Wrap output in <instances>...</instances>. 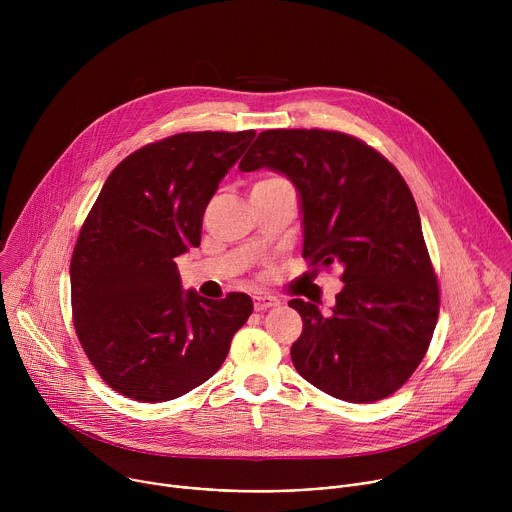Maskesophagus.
Masks as SVG:
<instances>
[{
	"instance_id": "34e87169",
	"label": "esophagus",
	"mask_w": 512,
	"mask_h": 512,
	"mask_svg": "<svg viewBox=\"0 0 512 512\" xmlns=\"http://www.w3.org/2000/svg\"><path fill=\"white\" fill-rule=\"evenodd\" d=\"M275 306H279V300L275 296H269V294H259L253 300L255 312H263V310H269V308H275Z\"/></svg>"
}]
</instances>
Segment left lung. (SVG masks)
Instances as JSON below:
<instances>
[{
	"label": "left lung",
	"instance_id": "8db88e82",
	"mask_svg": "<svg viewBox=\"0 0 512 512\" xmlns=\"http://www.w3.org/2000/svg\"><path fill=\"white\" fill-rule=\"evenodd\" d=\"M273 170L300 194L302 255L342 267L330 316L291 300L304 320L291 344L296 371L350 403L395 393L427 352L440 291L413 194L397 168L364 141L324 129L259 133L241 172Z\"/></svg>",
	"mask_w": 512,
	"mask_h": 512
}]
</instances>
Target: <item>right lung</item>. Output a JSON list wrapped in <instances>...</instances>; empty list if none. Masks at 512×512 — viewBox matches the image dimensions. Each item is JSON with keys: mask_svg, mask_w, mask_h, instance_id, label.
<instances>
[{"mask_svg": "<svg viewBox=\"0 0 512 512\" xmlns=\"http://www.w3.org/2000/svg\"><path fill=\"white\" fill-rule=\"evenodd\" d=\"M255 131L178 133L107 178L70 261L72 320L103 381L162 403L208 381L253 312L247 294L184 291L176 257L200 245L202 214Z\"/></svg>", "mask_w": 512, "mask_h": 512, "instance_id": "1", "label": "right lung"}]
</instances>
